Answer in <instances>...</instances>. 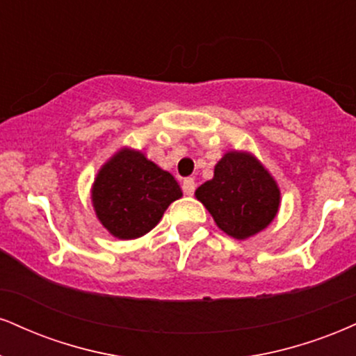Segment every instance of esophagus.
Returning a JSON list of instances; mask_svg holds the SVG:
<instances>
[{
	"label": "esophagus",
	"mask_w": 356,
	"mask_h": 356,
	"mask_svg": "<svg viewBox=\"0 0 356 356\" xmlns=\"http://www.w3.org/2000/svg\"><path fill=\"white\" fill-rule=\"evenodd\" d=\"M182 189H184V194H187V195L194 194V191H195V181H194V179H192V177L184 179Z\"/></svg>",
	"instance_id": "34e87169"
}]
</instances>
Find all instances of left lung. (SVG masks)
<instances>
[{"label":"left lung","instance_id":"obj_1","mask_svg":"<svg viewBox=\"0 0 356 356\" xmlns=\"http://www.w3.org/2000/svg\"><path fill=\"white\" fill-rule=\"evenodd\" d=\"M217 227L243 241L275 219L280 191L275 179L252 154L230 151L216 164L213 179L195 191Z\"/></svg>","mask_w":356,"mask_h":356}]
</instances>
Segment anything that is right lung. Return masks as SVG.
<instances>
[{
    "instance_id": "1",
    "label": "right lung",
    "mask_w": 356,
    "mask_h": 356,
    "mask_svg": "<svg viewBox=\"0 0 356 356\" xmlns=\"http://www.w3.org/2000/svg\"><path fill=\"white\" fill-rule=\"evenodd\" d=\"M181 197L172 174L140 151L127 147L101 167L91 191L97 219L121 241L143 237L152 230L165 209Z\"/></svg>"
}]
</instances>
